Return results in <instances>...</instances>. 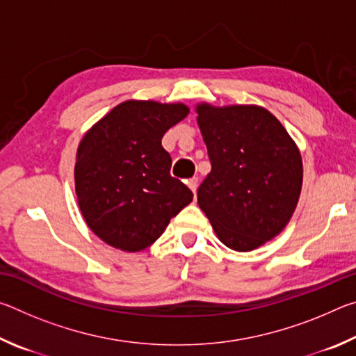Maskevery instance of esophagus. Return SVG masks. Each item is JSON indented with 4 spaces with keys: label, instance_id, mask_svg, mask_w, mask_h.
<instances>
[{
    "label": "esophagus",
    "instance_id": "esophagus-1",
    "mask_svg": "<svg viewBox=\"0 0 356 356\" xmlns=\"http://www.w3.org/2000/svg\"><path fill=\"white\" fill-rule=\"evenodd\" d=\"M186 185H188V186H190V190L196 195V190H197V179H196V177L190 179L188 182H186Z\"/></svg>",
    "mask_w": 356,
    "mask_h": 356
}]
</instances>
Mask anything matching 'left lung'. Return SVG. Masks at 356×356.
Returning a JSON list of instances; mask_svg holds the SVG:
<instances>
[{
  "instance_id": "left-lung-1",
  "label": "left lung",
  "mask_w": 356,
  "mask_h": 356,
  "mask_svg": "<svg viewBox=\"0 0 356 356\" xmlns=\"http://www.w3.org/2000/svg\"><path fill=\"white\" fill-rule=\"evenodd\" d=\"M196 113L212 163L197 204L227 248L256 250L295 212L303 184L300 150L262 106L201 104Z\"/></svg>"
}]
</instances>
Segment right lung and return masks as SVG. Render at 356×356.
Segmentation results:
<instances>
[{
    "label": "right lung",
    "instance_id": "1",
    "mask_svg": "<svg viewBox=\"0 0 356 356\" xmlns=\"http://www.w3.org/2000/svg\"><path fill=\"white\" fill-rule=\"evenodd\" d=\"M188 114L184 104L127 100L86 131L76 150L75 191L89 229L113 248L152 245L193 201L171 177L161 138Z\"/></svg>",
    "mask_w": 356,
    "mask_h": 356
}]
</instances>
